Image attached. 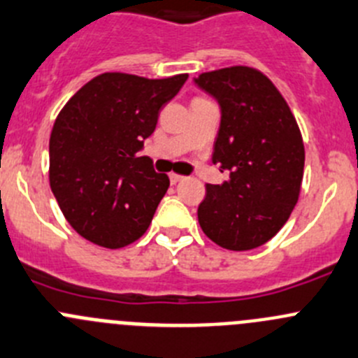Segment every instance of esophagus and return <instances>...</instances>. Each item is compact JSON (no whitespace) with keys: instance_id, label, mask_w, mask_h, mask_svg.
Listing matches in <instances>:
<instances>
[{"instance_id":"34e87169","label":"esophagus","mask_w":358,"mask_h":358,"mask_svg":"<svg viewBox=\"0 0 358 358\" xmlns=\"http://www.w3.org/2000/svg\"><path fill=\"white\" fill-rule=\"evenodd\" d=\"M169 180H171V183H178V182H183V180H185V176L176 175V173H171V175H169Z\"/></svg>"}]
</instances>
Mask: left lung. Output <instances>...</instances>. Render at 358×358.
<instances>
[{
    "mask_svg": "<svg viewBox=\"0 0 358 358\" xmlns=\"http://www.w3.org/2000/svg\"><path fill=\"white\" fill-rule=\"evenodd\" d=\"M194 83L220 106L213 162L229 180L206 183L197 208L204 234L222 248L264 245L285 225L299 199L304 145L273 82L248 66L203 73Z\"/></svg>",
    "mask_w": 358,
    "mask_h": 358,
    "instance_id": "obj_1",
    "label": "left lung"
}]
</instances>
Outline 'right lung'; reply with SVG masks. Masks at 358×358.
<instances>
[{
  "label": "right lung",
  "instance_id": "obj_1",
  "mask_svg": "<svg viewBox=\"0 0 358 358\" xmlns=\"http://www.w3.org/2000/svg\"><path fill=\"white\" fill-rule=\"evenodd\" d=\"M187 78L103 73L61 110L48 143L50 187L82 238L122 248L148 229L169 178L138 152Z\"/></svg>",
  "mask_w": 358,
  "mask_h": 358
}]
</instances>
